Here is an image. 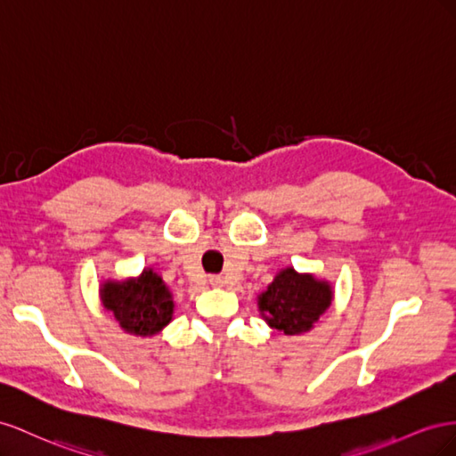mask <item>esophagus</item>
<instances>
[{
  "mask_svg": "<svg viewBox=\"0 0 456 456\" xmlns=\"http://www.w3.org/2000/svg\"><path fill=\"white\" fill-rule=\"evenodd\" d=\"M210 284L216 286V289H221V286L225 284V279L221 277V275H212V277H210Z\"/></svg>",
  "mask_w": 456,
  "mask_h": 456,
  "instance_id": "obj_1",
  "label": "esophagus"
}]
</instances>
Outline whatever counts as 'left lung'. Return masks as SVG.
Returning <instances> with one entry per match:
<instances>
[{
	"label": "left lung",
	"mask_w": 456,
	"mask_h": 456,
	"mask_svg": "<svg viewBox=\"0 0 456 456\" xmlns=\"http://www.w3.org/2000/svg\"><path fill=\"white\" fill-rule=\"evenodd\" d=\"M332 304V286L309 273L286 267L257 296L259 314L271 329L286 336L309 332Z\"/></svg>",
	"instance_id": "1"
}]
</instances>
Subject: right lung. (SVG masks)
Masks as SVG:
<instances>
[{"mask_svg": "<svg viewBox=\"0 0 456 456\" xmlns=\"http://www.w3.org/2000/svg\"><path fill=\"white\" fill-rule=\"evenodd\" d=\"M101 302L120 327L134 336H154L174 319V297L162 277L142 269L135 279L101 284Z\"/></svg>", "mask_w": 456, "mask_h": 456, "instance_id": "right-lung-1", "label": "right lung"}]
</instances>
